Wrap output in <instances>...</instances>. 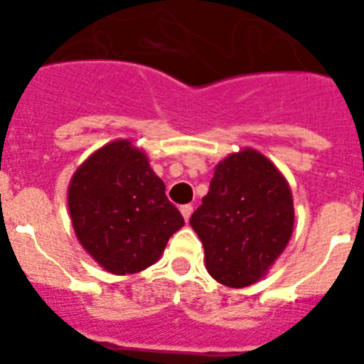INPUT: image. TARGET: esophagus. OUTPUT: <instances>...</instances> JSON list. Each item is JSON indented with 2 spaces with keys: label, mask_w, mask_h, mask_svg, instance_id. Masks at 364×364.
<instances>
[{
  "label": "esophagus",
  "mask_w": 364,
  "mask_h": 364,
  "mask_svg": "<svg viewBox=\"0 0 364 364\" xmlns=\"http://www.w3.org/2000/svg\"><path fill=\"white\" fill-rule=\"evenodd\" d=\"M180 213H182V217H184V220L188 222L189 217H191V213H193V205H191V204L180 205Z\"/></svg>",
  "instance_id": "obj_1"
}]
</instances>
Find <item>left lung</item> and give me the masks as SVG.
<instances>
[{
  "instance_id": "obj_1",
  "label": "left lung",
  "mask_w": 364,
  "mask_h": 364,
  "mask_svg": "<svg viewBox=\"0 0 364 364\" xmlns=\"http://www.w3.org/2000/svg\"><path fill=\"white\" fill-rule=\"evenodd\" d=\"M189 224L204 244L211 277L246 288L264 277L290 240L291 189L264 154L247 147L217 164L210 191Z\"/></svg>"
}]
</instances>
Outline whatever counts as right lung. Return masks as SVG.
Masks as SVG:
<instances>
[{
    "mask_svg": "<svg viewBox=\"0 0 364 364\" xmlns=\"http://www.w3.org/2000/svg\"><path fill=\"white\" fill-rule=\"evenodd\" d=\"M67 200L80 244L114 275L149 268L184 226L146 153L129 140L92 153L73 175Z\"/></svg>",
    "mask_w": 364,
    "mask_h": 364,
    "instance_id": "add662e5",
    "label": "right lung"
}]
</instances>
